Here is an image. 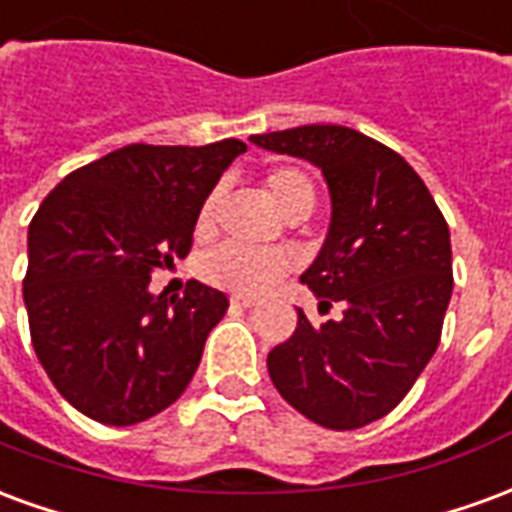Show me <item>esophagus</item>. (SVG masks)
Wrapping results in <instances>:
<instances>
[{
	"mask_svg": "<svg viewBox=\"0 0 512 512\" xmlns=\"http://www.w3.org/2000/svg\"><path fill=\"white\" fill-rule=\"evenodd\" d=\"M230 304H233V307H241V310H252V307H255V299H246V296H233V299H230Z\"/></svg>",
	"mask_w": 512,
	"mask_h": 512,
	"instance_id": "obj_1",
	"label": "esophagus"
}]
</instances>
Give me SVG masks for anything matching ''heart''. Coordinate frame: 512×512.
I'll list each match as a JSON object with an SVG mask.
<instances>
[{"mask_svg": "<svg viewBox=\"0 0 512 512\" xmlns=\"http://www.w3.org/2000/svg\"><path fill=\"white\" fill-rule=\"evenodd\" d=\"M266 191L271 200L277 202V208L290 219L304 216L315 202V186L307 178V172L299 167H274L268 169ZM216 202H219V191H211L205 202L200 205L197 213V230H208L213 224V213H216ZM285 257L271 249H249L241 244H222L213 252L205 255L202 260V279L211 282L216 288L233 290V293H244V296H257L266 288H271L282 274H285Z\"/></svg>", "mask_w": 512, "mask_h": 512, "instance_id": "heart-1", "label": "heart"}]
</instances>
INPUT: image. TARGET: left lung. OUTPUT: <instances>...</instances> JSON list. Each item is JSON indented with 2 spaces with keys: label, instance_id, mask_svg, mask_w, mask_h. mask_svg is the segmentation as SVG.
<instances>
[{
  "label": "left lung",
  "instance_id": "1",
  "mask_svg": "<svg viewBox=\"0 0 512 512\" xmlns=\"http://www.w3.org/2000/svg\"><path fill=\"white\" fill-rule=\"evenodd\" d=\"M252 142L321 167L332 227L301 282L340 321L299 310L268 376L299 414L329 430L365 428L408 395L441 340L452 296L450 227L428 186L392 147L345 126H299Z\"/></svg>",
  "mask_w": 512,
  "mask_h": 512
}]
</instances>
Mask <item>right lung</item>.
Masks as SVG:
<instances>
[{"label":"right lung","mask_w":512,"mask_h":512,"mask_svg":"<svg viewBox=\"0 0 512 512\" xmlns=\"http://www.w3.org/2000/svg\"><path fill=\"white\" fill-rule=\"evenodd\" d=\"M241 139L126 145L73 169L29 222L24 304L32 348L68 403L104 425L172 406L197 373L230 301L197 279L153 296L150 274L186 257L216 180Z\"/></svg>","instance_id":"right-lung-1"}]
</instances>
